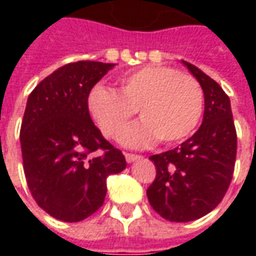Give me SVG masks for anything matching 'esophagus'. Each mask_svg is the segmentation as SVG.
Here are the masks:
<instances>
[{"instance_id":"34e87169","label":"esophagus","mask_w":256,"mask_h":256,"mask_svg":"<svg viewBox=\"0 0 256 256\" xmlns=\"http://www.w3.org/2000/svg\"><path fill=\"white\" fill-rule=\"evenodd\" d=\"M140 158H142V156H141V155H136V154H125V160H126V162L128 164L134 162V161H136V160H140Z\"/></svg>"}]
</instances>
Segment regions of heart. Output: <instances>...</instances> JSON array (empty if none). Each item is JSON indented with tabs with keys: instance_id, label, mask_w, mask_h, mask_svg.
<instances>
[{
	"instance_id": "heart-1",
	"label": "heart",
	"mask_w": 256,
	"mask_h": 256,
	"mask_svg": "<svg viewBox=\"0 0 256 256\" xmlns=\"http://www.w3.org/2000/svg\"><path fill=\"white\" fill-rule=\"evenodd\" d=\"M86 104L106 138L116 140L138 110L142 121L124 132L122 142L144 146L158 138L171 145L196 128L204 112V91L192 75L171 66L146 65L120 78V92L95 85Z\"/></svg>"
}]
</instances>
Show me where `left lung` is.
<instances>
[{
  "label": "left lung",
  "mask_w": 256,
  "mask_h": 256,
  "mask_svg": "<svg viewBox=\"0 0 256 256\" xmlns=\"http://www.w3.org/2000/svg\"><path fill=\"white\" fill-rule=\"evenodd\" d=\"M182 62L204 91L202 125L180 146L150 156L156 176L146 190L154 211L171 222H190L211 212L230 188L236 158V130L228 95L200 68Z\"/></svg>",
  "instance_id": "obj_1"
}]
</instances>
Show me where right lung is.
<instances>
[{
  "label": "right lung",
  "instance_id": "right-lung-1",
  "mask_svg": "<svg viewBox=\"0 0 256 256\" xmlns=\"http://www.w3.org/2000/svg\"><path fill=\"white\" fill-rule=\"evenodd\" d=\"M114 64L78 61L58 68L30 94L20 140L25 180L38 206L64 222L101 208L106 176L125 170L122 152L102 136L88 94Z\"/></svg>",
  "mask_w": 256,
  "mask_h": 256
}]
</instances>
